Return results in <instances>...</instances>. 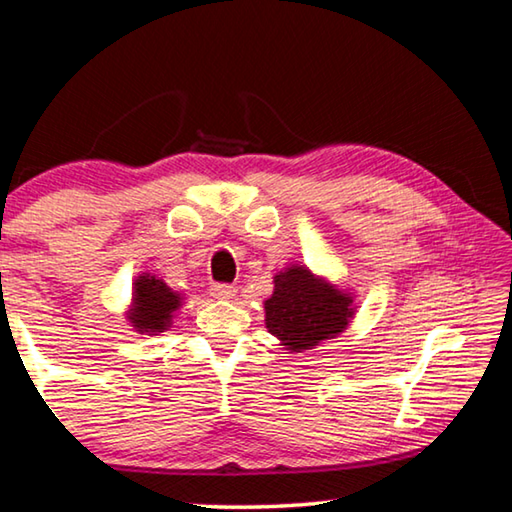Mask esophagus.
Wrapping results in <instances>:
<instances>
[{
    "instance_id": "1",
    "label": "esophagus",
    "mask_w": 512,
    "mask_h": 512,
    "mask_svg": "<svg viewBox=\"0 0 512 512\" xmlns=\"http://www.w3.org/2000/svg\"><path fill=\"white\" fill-rule=\"evenodd\" d=\"M210 293L216 300H232L237 296V289L232 284H212Z\"/></svg>"
}]
</instances>
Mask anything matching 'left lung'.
I'll list each match as a JSON object with an SVG mask.
<instances>
[{
    "label": "left lung",
    "mask_w": 512,
    "mask_h": 512,
    "mask_svg": "<svg viewBox=\"0 0 512 512\" xmlns=\"http://www.w3.org/2000/svg\"><path fill=\"white\" fill-rule=\"evenodd\" d=\"M350 289L316 275L307 264H289L273 275L264 300V325L291 354L314 350L343 334L357 314Z\"/></svg>",
    "instance_id": "obj_1"
}]
</instances>
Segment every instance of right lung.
Wrapping results in <instances>:
<instances>
[{
    "label": "right lung",
    "instance_id": "obj_1",
    "mask_svg": "<svg viewBox=\"0 0 512 512\" xmlns=\"http://www.w3.org/2000/svg\"><path fill=\"white\" fill-rule=\"evenodd\" d=\"M185 300V293L173 291L158 275L140 273L133 280L131 302L124 316L137 334L158 336L173 325V318L183 309Z\"/></svg>",
    "mask_w": 512,
    "mask_h": 512
}]
</instances>
